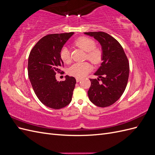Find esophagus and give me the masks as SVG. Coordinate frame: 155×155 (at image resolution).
Returning a JSON list of instances; mask_svg holds the SVG:
<instances>
[{"instance_id":"obj_1","label":"esophagus","mask_w":155,"mask_h":155,"mask_svg":"<svg viewBox=\"0 0 155 155\" xmlns=\"http://www.w3.org/2000/svg\"><path fill=\"white\" fill-rule=\"evenodd\" d=\"M81 80V78H76V81L78 83V82H79Z\"/></svg>"}]
</instances>
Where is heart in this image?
I'll return each instance as SVG.
<instances>
[{
    "instance_id": "b5f03b06",
    "label": "heart",
    "mask_w": 155,
    "mask_h": 155,
    "mask_svg": "<svg viewBox=\"0 0 155 155\" xmlns=\"http://www.w3.org/2000/svg\"><path fill=\"white\" fill-rule=\"evenodd\" d=\"M74 45L78 46L87 52V58L94 64L101 62L102 59V51L96 48V43L92 39L87 37H81L74 41ZM60 58L64 63H68L70 61V55L68 48L64 46L59 53ZM92 70V65L88 62L76 63L70 66L68 69V73L70 76L76 78H83L90 72Z\"/></svg>"
}]
</instances>
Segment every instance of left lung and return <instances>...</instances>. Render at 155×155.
<instances>
[{
  "label": "left lung",
  "mask_w": 155,
  "mask_h": 155,
  "mask_svg": "<svg viewBox=\"0 0 155 155\" xmlns=\"http://www.w3.org/2000/svg\"><path fill=\"white\" fill-rule=\"evenodd\" d=\"M101 46L102 63L94 73L97 79H90L89 100L96 106L109 107L119 100L127 84L129 64L122 46L109 34L103 31L85 32Z\"/></svg>",
  "instance_id": "left-lung-1"
}]
</instances>
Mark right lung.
<instances>
[{
  "mask_svg": "<svg viewBox=\"0 0 155 155\" xmlns=\"http://www.w3.org/2000/svg\"><path fill=\"white\" fill-rule=\"evenodd\" d=\"M74 34L46 35L37 42L29 55L28 72L33 89L42 104L51 109H61L72 100L76 79L67 75L64 81H58L55 74L63 66L60 51Z\"/></svg>",
  "mask_w": 155,
  "mask_h": 155,
  "instance_id": "obj_1",
  "label": "right lung"
}]
</instances>
